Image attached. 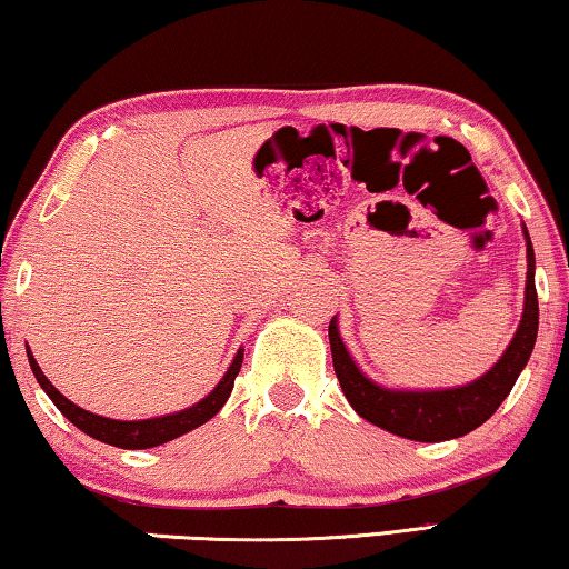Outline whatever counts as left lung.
<instances>
[{
    "mask_svg": "<svg viewBox=\"0 0 569 569\" xmlns=\"http://www.w3.org/2000/svg\"><path fill=\"white\" fill-rule=\"evenodd\" d=\"M527 292H523V312L517 328V336L506 348L503 356L491 371H486L480 379L466 383L458 389L440 391H399L387 389L371 381L369 376L358 369L356 361L348 353V348L340 340L336 318L328 326L330 351H333V369L338 376L340 389L346 399L363 419L381 430L395 432L399 437L417 442H442L452 437H462L473 432L491 417L501 401L509 397V391L517 383L519 373L527 366L531 351L537 343L539 328V302L535 287V249L527 226Z\"/></svg>",
    "mask_w": 569,
    "mask_h": 569,
    "instance_id": "8db88e82",
    "label": "left lung"
}]
</instances>
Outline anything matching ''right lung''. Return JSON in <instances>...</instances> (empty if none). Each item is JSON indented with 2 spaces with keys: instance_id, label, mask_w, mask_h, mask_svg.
I'll return each mask as SVG.
<instances>
[{
  "instance_id": "right-lung-1",
  "label": "right lung",
  "mask_w": 569,
  "mask_h": 569,
  "mask_svg": "<svg viewBox=\"0 0 569 569\" xmlns=\"http://www.w3.org/2000/svg\"><path fill=\"white\" fill-rule=\"evenodd\" d=\"M28 358H30V369L34 373V379H38L40 387L46 389V395L52 399V405L63 412L68 422H73L78 430L93 437V440L113 445V448L144 450V448H157V445L170 442V440H174V437L196 430V427L206 425L208 419L216 417L218 409H221L226 405V399L231 397L233 381H236V376H239V369L243 363V351L239 348V353L233 356L229 371H226L221 381H218V387L206 399H200L198 405L182 409V412H174V415L139 419V422L137 419L134 422H121V419H109V417L86 412V409L73 405L71 399H66L56 387H52V383L48 381V376L42 373V369L38 366V361H34L30 348H28Z\"/></svg>"
}]
</instances>
